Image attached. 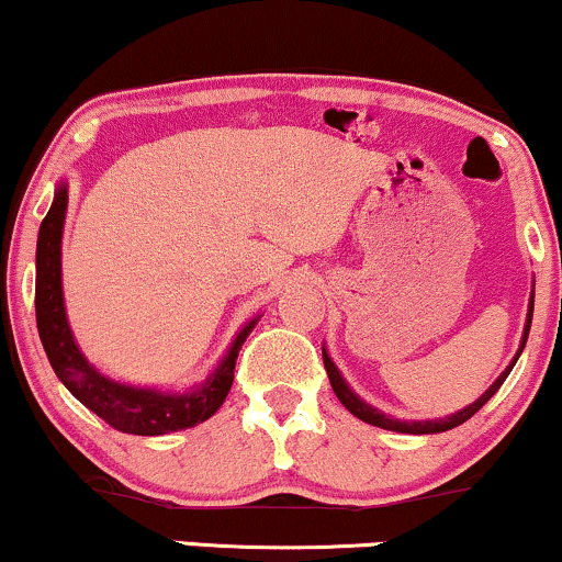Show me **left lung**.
Instances as JSON below:
<instances>
[{
	"instance_id": "obj_1",
	"label": "left lung",
	"mask_w": 562,
	"mask_h": 562,
	"mask_svg": "<svg viewBox=\"0 0 562 562\" xmlns=\"http://www.w3.org/2000/svg\"><path fill=\"white\" fill-rule=\"evenodd\" d=\"M531 311H535V295H531V305H529V316H527V329H524V337H521V347H518V352H516V358H514V363H510L506 371H503L498 379H495V383L493 386L487 389L485 394L480 396L477 402L474 404H470V407H464L461 412H457V415H451V417H446V420H425V423H400V420H394V417H386L383 415V412H379V409H373V407H368V404L360 400V396H355L352 392H350V386H347L345 383V379L342 375H339V371H337V366L331 363V358L329 355H326V350H324V368H326V373H329V383H331V389H334V394H337V400L345 404L347 409L352 412L355 417H360V420L363 423H371V425H375V428H383V430H396V432H415V436H423V432H443V430H451V428H457V425H461V423H467L470 420V417L474 415V412H480L482 407H485L487 404V400L490 396H493L495 392H498V389L503 386V381L508 379V373H510V368L516 366V360H518V355H521V350H524V345H527V337H529V326H531Z\"/></svg>"
}]
</instances>
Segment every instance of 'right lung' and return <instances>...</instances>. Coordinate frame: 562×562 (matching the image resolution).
<instances>
[{
    "label": "right lung",
    "instance_id": "right-lung-1",
    "mask_svg": "<svg viewBox=\"0 0 562 562\" xmlns=\"http://www.w3.org/2000/svg\"><path fill=\"white\" fill-rule=\"evenodd\" d=\"M67 212V187H59L52 210L44 217L35 248V324L54 373L90 412L113 430L132 436H166L191 428L215 415L233 386V371L240 345L254 329L251 322L240 329L236 342L202 386L189 394H162L153 389H134L109 381L82 358L69 331L61 297V228Z\"/></svg>",
    "mask_w": 562,
    "mask_h": 562
}]
</instances>
